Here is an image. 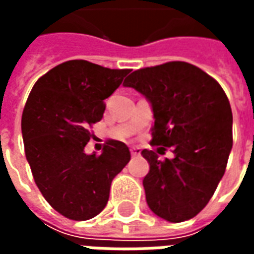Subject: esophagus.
<instances>
[{"mask_svg":"<svg viewBox=\"0 0 254 254\" xmlns=\"http://www.w3.org/2000/svg\"><path fill=\"white\" fill-rule=\"evenodd\" d=\"M130 154H132L133 156H136V155L141 154V151H140L138 147H132V148H130Z\"/></svg>","mask_w":254,"mask_h":254,"instance_id":"esophagus-1","label":"esophagus"}]
</instances>
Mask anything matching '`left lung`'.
<instances>
[{
    "mask_svg": "<svg viewBox=\"0 0 254 254\" xmlns=\"http://www.w3.org/2000/svg\"><path fill=\"white\" fill-rule=\"evenodd\" d=\"M145 96L154 113L152 145L173 149L149 163L143 187L149 209L171 223L194 218L216 190L233 147V113L220 84L191 64L173 61L130 73L124 81Z\"/></svg>",
    "mask_w": 254,
    "mask_h": 254,
    "instance_id": "1",
    "label": "left lung"
}]
</instances>
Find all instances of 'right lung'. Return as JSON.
<instances>
[{
	"mask_svg": "<svg viewBox=\"0 0 254 254\" xmlns=\"http://www.w3.org/2000/svg\"><path fill=\"white\" fill-rule=\"evenodd\" d=\"M130 72L84 60L60 64L32 87L21 117L25 158L36 187L57 212L87 220L103 211L111 181L127 165V144L109 140L102 154L84 152L88 127Z\"/></svg>",
	"mask_w": 254,
	"mask_h": 254,
	"instance_id": "1",
	"label": "right lung"
}]
</instances>
